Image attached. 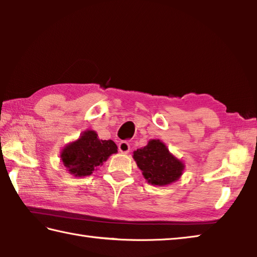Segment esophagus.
Listing matches in <instances>:
<instances>
[{
    "label": "esophagus",
    "mask_w": 257,
    "mask_h": 257,
    "mask_svg": "<svg viewBox=\"0 0 257 257\" xmlns=\"http://www.w3.org/2000/svg\"><path fill=\"white\" fill-rule=\"evenodd\" d=\"M130 143L126 141H122L118 143V151L122 152V153H128L130 152Z\"/></svg>",
    "instance_id": "obj_1"
}]
</instances>
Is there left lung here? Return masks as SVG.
I'll list each match as a JSON object with an SVG mask.
<instances>
[{
    "mask_svg": "<svg viewBox=\"0 0 257 257\" xmlns=\"http://www.w3.org/2000/svg\"><path fill=\"white\" fill-rule=\"evenodd\" d=\"M133 158L145 180L153 186L170 185L185 170V164L169 152L160 140H150L148 145L133 152Z\"/></svg>",
    "mask_w": 257,
    "mask_h": 257,
    "instance_id": "left-lung-1",
    "label": "left lung"
}]
</instances>
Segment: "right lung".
I'll use <instances>...</instances> for the list:
<instances>
[{
  "instance_id": "obj_1",
  "label": "right lung",
  "mask_w": 257,
  "mask_h": 257,
  "mask_svg": "<svg viewBox=\"0 0 257 257\" xmlns=\"http://www.w3.org/2000/svg\"><path fill=\"white\" fill-rule=\"evenodd\" d=\"M116 152L117 145L112 140H99L95 131L87 130L77 141L62 149L60 158L69 173L75 177H86Z\"/></svg>"
}]
</instances>
